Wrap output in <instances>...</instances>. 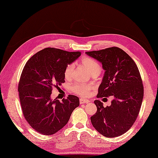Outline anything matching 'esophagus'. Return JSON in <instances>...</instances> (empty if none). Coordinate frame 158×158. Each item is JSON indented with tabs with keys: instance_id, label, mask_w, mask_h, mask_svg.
I'll list each match as a JSON object with an SVG mask.
<instances>
[{
	"instance_id": "esophagus-1",
	"label": "esophagus",
	"mask_w": 158,
	"mask_h": 158,
	"mask_svg": "<svg viewBox=\"0 0 158 158\" xmlns=\"http://www.w3.org/2000/svg\"><path fill=\"white\" fill-rule=\"evenodd\" d=\"M89 102V100L87 99H83V98H81L79 99V103L80 104H83V103H88Z\"/></svg>"
}]
</instances>
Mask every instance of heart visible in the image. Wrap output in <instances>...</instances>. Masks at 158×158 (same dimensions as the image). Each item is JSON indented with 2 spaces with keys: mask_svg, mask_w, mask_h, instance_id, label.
<instances>
[{
  "mask_svg": "<svg viewBox=\"0 0 158 158\" xmlns=\"http://www.w3.org/2000/svg\"><path fill=\"white\" fill-rule=\"evenodd\" d=\"M83 65L85 67L91 75L94 73H100L102 70L99 63L95 59L91 57H83L81 60ZM74 69V64L73 63L69 64L65 67L64 71V76L66 79H71L73 75V72ZM93 89V86L89 84L75 83L73 85L71 90L75 94L80 95L83 97H87L89 94L90 91Z\"/></svg>",
  "mask_w": 158,
  "mask_h": 158,
  "instance_id": "heart-1",
  "label": "heart"
}]
</instances>
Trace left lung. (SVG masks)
Here are the masks:
<instances>
[{
	"label": "left lung",
	"mask_w": 158,
	"mask_h": 158,
	"mask_svg": "<svg viewBox=\"0 0 158 158\" xmlns=\"http://www.w3.org/2000/svg\"><path fill=\"white\" fill-rule=\"evenodd\" d=\"M102 63L105 73L98 98L113 96L110 106L95 100L98 110L91 117L93 126L101 134L115 137L127 132L135 121L143 98V86L138 68L129 55L119 47L86 52Z\"/></svg>",
	"instance_id": "left-lung-1"
}]
</instances>
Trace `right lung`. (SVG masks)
Instances as JSON below:
<instances>
[{"label":"right lung","instance_id":"1","mask_svg":"<svg viewBox=\"0 0 158 158\" xmlns=\"http://www.w3.org/2000/svg\"><path fill=\"white\" fill-rule=\"evenodd\" d=\"M81 52H68L46 48L28 60L19 80L18 91L23 114L33 129L43 135H52L69 120L72 112L79 106L78 97L52 100V87L64 83V71Z\"/></svg>","mask_w":158,"mask_h":158}]
</instances>
